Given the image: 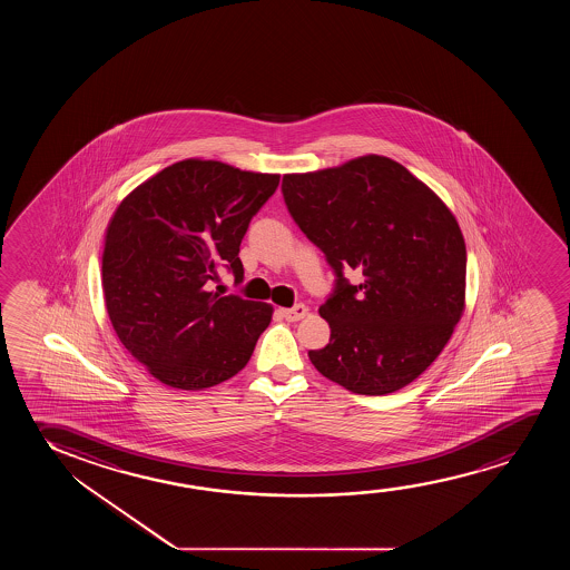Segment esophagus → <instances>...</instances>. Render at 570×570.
I'll list each match as a JSON object with an SVG mask.
<instances>
[{
    "label": "esophagus",
    "mask_w": 570,
    "mask_h": 570,
    "mask_svg": "<svg viewBox=\"0 0 570 570\" xmlns=\"http://www.w3.org/2000/svg\"><path fill=\"white\" fill-rule=\"evenodd\" d=\"M307 313H309V309H307V305L304 304L294 305V307H289V309H282V315H284V320L286 321L304 320Z\"/></svg>",
    "instance_id": "1"
}]
</instances>
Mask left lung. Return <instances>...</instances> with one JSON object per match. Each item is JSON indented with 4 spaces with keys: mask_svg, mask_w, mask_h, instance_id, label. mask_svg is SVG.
<instances>
[{
    "mask_svg": "<svg viewBox=\"0 0 570 570\" xmlns=\"http://www.w3.org/2000/svg\"><path fill=\"white\" fill-rule=\"evenodd\" d=\"M282 193L327 257L335 294L320 313L331 341L313 366L358 395H387L440 356L465 309L468 250L444 200L390 157L288 173ZM352 267L361 284L342 271Z\"/></svg>",
    "mask_w": 570,
    "mask_h": 570,
    "instance_id": "8db88e82",
    "label": "left lung"
}]
</instances>
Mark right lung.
<instances>
[{"instance_id":"obj_1","label":"right lung","mask_w":570,"mask_h":570,"mask_svg":"<svg viewBox=\"0 0 570 570\" xmlns=\"http://www.w3.org/2000/svg\"><path fill=\"white\" fill-rule=\"evenodd\" d=\"M281 175L183 159L134 188L110 218L102 294L126 351L156 380L198 391L247 366L273 305L219 296L218 266L243 281L239 245Z\"/></svg>"}]
</instances>
